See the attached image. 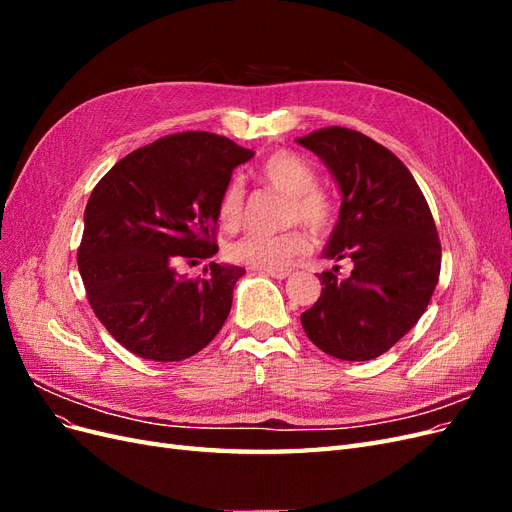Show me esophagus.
<instances>
[{
    "mask_svg": "<svg viewBox=\"0 0 512 512\" xmlns=\"http://www.w3.org/2000/svg\"><path fill=\"white\" fill-rule=\"evenodd\" d=\"M262 273L275 277V280H286V277L292 275V269H267V271H262Z\"/></svg>",
    "mask_w": 512,
    "mask_h": 512,
    "instance_id": "34e87169",
    "label": "esophagus"
}]
</instances>
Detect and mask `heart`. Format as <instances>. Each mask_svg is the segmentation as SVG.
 <instances>
[{"mask_svg": "<svg viewBox=\"0 0 512 512\" xmlns=\"http://www.w3.org/2000/svg\"><path fill=\"white\" fill-rule=\"evenodd\" d=\"M260 179L269 188L286 196L284 224H303L316 237H324L335 226L337 207L333 196L316 185L314 166L290 151H277L260 166ZM245 192L241 181H230L218 203V220L235 230L243 222ZM309 250V239L301 228H290L280 235H247L228 245V258L252 269H282Z\"/></svg>", "mask_w": 512, "mask_h": 512, "instance_id": "heart-1", "label": "heart"}]
</instances>
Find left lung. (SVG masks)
Instances as JSON below:
<instances>
[{
    "instance_id": "left-lung-1",
    "label": "left lung",
    "mask_w": 512,
    "mask_h": 512,
    "mask_svg": "<svg viewBox=\"0 0 512 512\" xmlns=\"http://www.w3.org/2000/svg\"><path fill=\"white\" fill-rule=\"evenodd\" d=\"M297 143L329 166L342 209L324 258L352 260L322 271L314 307L301 314L312 342L335 359L369 361L393 348L427 309L442 247L427 200L395 153L348 128H320Z\"/></svg>"
}]
</instances>
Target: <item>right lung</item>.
<instances>
[{"mask_svg": "<svg viewBox=\"0 0 512 512\" xmlns=\"http://www.w3.org/2000/svg\"><path fill=\"white\" fill-rule=\"evenodd\" d=\"M252 149L211 132H179L128 153L98 181L76 252L87 301L117 342L149 361H183L220 333L241 267L179 262L218 252V203Z\"/></svg>", "mask_w": 512, "mask_h": 512, "instance_id": "right-lung-1", "label": "right lung"}]
</instances>
